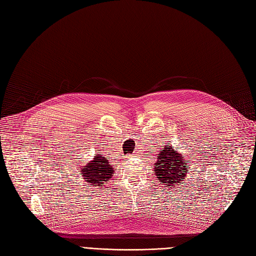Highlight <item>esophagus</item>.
<instances>
[{
  "label": "esophagus",
  "instance_id": "34e87169",
  "mask_svg": "<svg viewBox=\"0 0 256 256\" xmlns=\"http://www.w3.org/2000/svg\"><path fill=\"white\" fill-rule=\"evenodd\" d=\"M128 158H129V157H128Z\"/></svg>",
  "mask_w": 256,
  "mask_h": 256
}]
</instances>
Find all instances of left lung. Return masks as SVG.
<instances>
[{
    "label": "left lung",
    "instance_id": "obj_1",
    "mask_svg": "<svg viewBox=\"0 0 256 256\" xmlns=\"http://www.w3.org/2000/svg\"><path fill=\"white\" fill-rule=\"evenodd\" d=\"M164 146V148L160 150L154 171L160 184L172 188L187 178L189 168L186 164L187 160L182 156V154L176 152L177 150L174 148V146Z\"/></svg>",
    "mask_w": 256,
    "mask_h": 256
}]
</instances>
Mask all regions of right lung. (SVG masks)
Segmentation results:
<instances>
[{
    "label": "right lung",
    "mask_w": 256,
    "mask_h": 256,
    "mask_svg": "<svg viewBox=\"0 0 256 256\" xmlns=\"http://www.w3.org/2000/svg\"><path fill=\"white\" fill-rule=\"evenodd\" d=\"M114 170L115 168L110 166L108 159L102 157V154H98L88 164L82 166L79 172L81 177H83V180L88 182V184L102 188L104 184L109 182L114 174Z\"/></svg>",
    "instance_id": "right-lung-1"
}]
</instances>
